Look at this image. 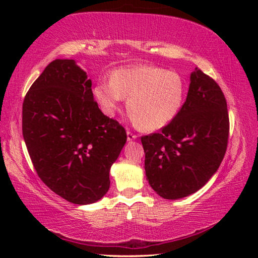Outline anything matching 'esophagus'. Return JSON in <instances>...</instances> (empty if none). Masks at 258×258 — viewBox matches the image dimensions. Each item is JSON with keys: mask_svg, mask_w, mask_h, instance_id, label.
Returning <instances> with one entry per match:
<instances>
[{"mask_svg": "<svg viewBox=\"0 0 258 258\" xmlns=\"http://www.w3.org/2000/svg\"><path fill=\"white\" fill-rule=\"evenodd\" d=\"M138 138L137 134H134L133 132H131V131H127V141H133Z\"/></svg>", "mask_w": 258, "mask_h": 258, "instance_id": "esophagus-1", "label": "esophagus"}]
</instances>
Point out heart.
I'll list each match as a JSON object with an SVG mask.
<instances>
[{
	"label": "heart",
	"mask_w": 258,
	"mask_h": 258,
	"mask_svg": "<svg viewBox=\"0 0 258 258\" xmlns=\"http://www.w3.org/2000/svg\"><path fill=\"white\" fill-rule=\"evenodd\" d=\"M94 98L106 115L111 116L123 98L134 125L141 131L159 130L181 110L185 86L175 72L154 66H134L113 72L110 82L100 81Z\"/></svg>",
	"instance_id": "heart-1"
}]
</instances>
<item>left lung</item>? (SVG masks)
Returning a JSON list of instances; mask_svg holds the SVG:
<instances>
[{
	"label": "left lung",
	"mask_w": 258,
	"mask_h": 258,
	"mask_svg": "<svg viewBox=\"0 0 258 258\" xmlns=\"http://www.w3.org/2000/svg\"><path fill=\"white\" fill-rule=\"evenodd\" d=\"M190 80L175 118L160 132L141 137L147 180L165 199H180L202 189L228 148L230 121L221 87L199 68Z\"/></svg>",
	"instance_id": "left-lung-1"
}]
</instances>
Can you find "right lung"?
I'll return each instance as SVG.
<instances>
[{
    "label": "right lung",
    "mask_w": 258,
    "mask_h": 258,
    "mask_svg": "<svg viewBox=\"0 0 258 258\" xmlns=\"http://www.w3.org/2000/svg\"><path fill=\"white\" fill-rule=\"evenodd\" d=\"M92 82L74 60L56 59L30 86L23 103V135L35 171L67 202H98L127 135L103 115Z\"/></svg>",
    "instance_id": "obj_1"
}]
</instances>
